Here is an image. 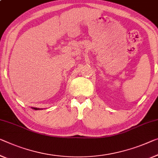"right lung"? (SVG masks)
Segmentation results:
<instances>
[{"mask_svg": "<svg viewBox=\"0 0 158 158\" xmlns=\"http://www.w3.org/2000/svg\"><path fill=\"white\" fill-rule=\"evenodd\" d=\"M32 109H35V110H40V109H39V108H33V107H32Z\"/></svg>", "mask_w": 158, "mask_h": 158, "instance_id": "add662e5", "label": "right lung"}]
</instances>
